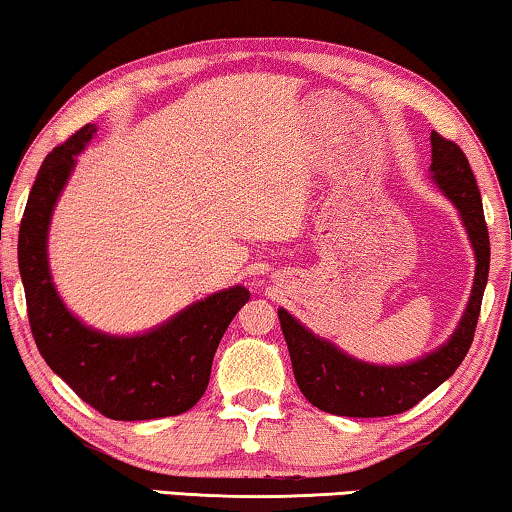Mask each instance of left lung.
Masks as SVG:
<instances>
[{
	"instance_id": "obj_1",
	"label": "left lung",
	"mask_w": 512,
	"mask_h": 512,
	"mask_svg": "<svg viewBox=\"0 0 512 512\" xmlns=\"http://www.w3.org/2000/svg\"><path fill=\"white\" fill-rule=\"evenodd\" d=\"M432 142V174L464 220L476 250V280L460 326L451 340L421 361L398 368H379L342 354L296 322L287 310H278L280 329L287 340L296 384L310 404L326 414L377 418L402 414L430 395L453 375L474 342L480 303L490 273V234H487L483 202L464 151L437 131Z\"/></svg>"
}]
</instances>
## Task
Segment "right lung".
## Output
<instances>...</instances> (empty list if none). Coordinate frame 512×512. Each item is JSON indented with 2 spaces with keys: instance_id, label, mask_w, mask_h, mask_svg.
<instances>
[{
  "instance_id": "add662e5",
  "label": "right lung",
  "mask_w": 512,
  "mask_h": 512,
  "mask_svg": "<svg viewBox=\"0 0 512 512\" xmlns=\"http://www.w3.org/2000/svg\"><path fill=\"white\" fill-rule=\"evenodd\" d=\"M94 133L96 126H82L50 151L22 213L18 266L29 326L52 372L98 414L112 421L179 416L207 391L213 354L250 292L246 287L225 289L135 338L91 331L64 308L50 280L45 243L52 209L73 170L75 154Z\"/></svg>"
}]
</instances>
